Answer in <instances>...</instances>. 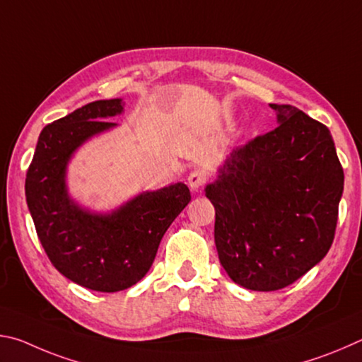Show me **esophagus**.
I'll list each match as a JSON object with an SVG mask.
<instances>
[{
  "mask_svg": "<svg viewBox=\"0 0 362 362\" xmlns=\"http://www.w3.org/2000/svg\"><path fill=\"white\" fill-rule=\"evenodd\" d=\"M204 182H206V175L201 173V170H193V173H189L188 185H189V188L194 189V192L203 187Z\"/></svg>",
  "mask_w": 362,
  "mask_h": 362,
  "instance_id": "obj_1",
  "label": "esophagus"
}]
</instances>
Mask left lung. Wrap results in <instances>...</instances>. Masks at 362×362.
<instances>
[{
    "mask_svg": "<svg viewBox=\"0 0 362 362\" xmlns=\"http://www.w3.org/2000/svg\"><path fill=\"white\" fill-rule=\"evenodd\" d=\"M278 127L230 153L206 187L228 276L250 291L296 283L332 246L343 169L330 131L292 105L269 103Z\"/></svg>",
    "mask_w": 362,
    "mask_h": 362,
    "instance_id": "left-lung-1",
    "label": "left lung"
}]
</instances>
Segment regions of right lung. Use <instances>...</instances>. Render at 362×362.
<instances>
[{"label":"right lung","instance_id":"obj_1","mask_svg":"<svg viewBox=\"0 0 362 362\" xmlns=\"http://www.w3.org/2000/svg\"><path fill=\"white\" fill-rule=\"evenodd\" d=\"M122 100H95L41 131L27 170L25 196L49 260L65 278L90 291L118 292L142 279L159 243L192 199L185 183L144 192L112 214H94L70 198L65 177L73 153L115 127Z\"/></svg>","mask_w":362,"mask_h":362}]
</instances>
